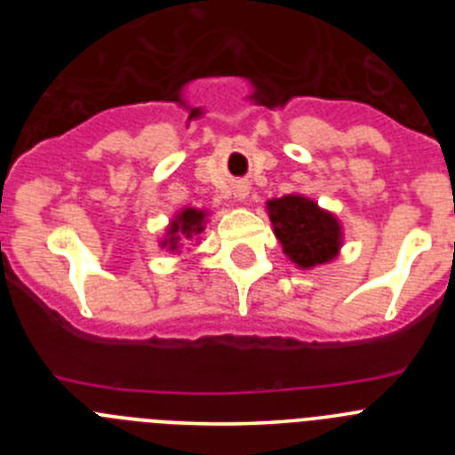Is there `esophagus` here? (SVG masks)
<instances>
[{"instance_id":"obj_1","label":"esophagus","mask_w":455,"mask_h":455,"mask_svg":"<svg viewBox=\"0 0 455 455\" xmlns=\"http://www.w3.org/2000/svg\"><path fill=\"white\" fill-rule=\"evenodd\" d=\"M248 191H251V188H248L246 182H239V184H236V187H235V193H236V198H239V200L246 198Z\"/></svg>"}]
</instances>
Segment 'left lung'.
Returning <instances> with one entry per match:
<instances>
[{"mask_svg": "<svg viewBox=\"0 0 455 455\" xmlns=\"http://www.w3.org/2000/svg\"><path fill=\"white\" fill-rule=\"evenodd\" d=\"M273 230L291 262L300 268L331 262L341 246L337 219L303 196H284L268 203Z\"/></svg>", "mask_w": 455, "mask_h": 455, "instance_id": "1", "label": "left lung"}]
</instances>
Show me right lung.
Here are the masks:
<instances>
[{
	"instance_id": "right-lung-1",
	"label": "right lung",
	"mask_w": 455,
	"mask_h": 455,
	"mask_svg": "<svg viewBox=\"0 0 455 455\" xmlns=\"http://www.w3.org/2000/svg\"><path fill=\"white\" fill-rule=\"evenodd\" d=\"M204 212L198 209H184L182 214H178V219L171 223V230H168V239L164 241V246H171V251L180 246L182 239H193L196 235L204 230Z\"/></svg>"
}]
</instances>
